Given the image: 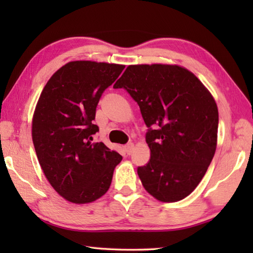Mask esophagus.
<instances>
[{"mask_svg": "<svg viewBox=\"0 0 253 253\" xmlns=\"http://www.w3.org/2000/svg\"><path fill=\"white\" fill-rule=\"evenodd\" d=\"M125 151L126 153L128 154V155H130V154L132 153V151H134V144L132 143H128L125 145Z\"/></svg>", "mask_w": 253, "mask_h": 253, "instance_id": "esophagus-1", "label": "esophagus"}]
</instances>
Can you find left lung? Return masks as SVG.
Instances as JSON below:
<instances>
[{
    "label": "left lung",
    "mask_w": 253,
    "mask_h": 253,
    "mask_svg": "<svg viewBox=\"0 0 253 253\" xmlns=\"http://www.w3.org/2000/svg\"><path fill=\"white\" fill-rule=\"evenodd\" d=\"M114 88L139 106L151 160L137 173L149 194L162 202L190 195L207 173L216 149L219 113L211 93L191 71L178 66H129Z\"/></svg>",
    "instance_id": "obj_1"
}]
</instances>
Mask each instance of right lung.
I'll return each instance as SVG.
<instances>
[{
	"mask_svg": "<svg viewBox=\"0 0 253 253\" xmlns=\"http://www.w3.org/2000/svg\"><path fill=\"white\" fill-rule=\"evenodd\" d=\"M125 66L72 61L51 77L32 121V139L45 177L58 193L84 204L104 195L122 155L93 142L100 97Z\"/></svg>",
	"mask_w": 253,
	"mask_h": 253,
	"instance_id": "add662e5",
	"label": "right lung"
}]
</instances>
